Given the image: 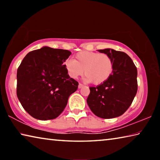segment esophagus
Instances as JSON below:
<instances>
[{
    "mask_svg": "<svg viewBox=\"0 0 160 160\" xmlns=\"http://www.w3.org/2000/svg\"><path fill=\"white\" fill-rule=\"evenodd\" d=\"M83 86H84L83 84H82V83H79V85H78V88H79V89L82 88Z\"/></svg>",
    "mask_w": 160,
    "mask_h": 160,
    "instance_id": "esophagus-1",
    "label": "esophagus"
}]
</instances>
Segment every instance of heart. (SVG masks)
<instances>
[{
  "mask_svg": "<svg viewBox=\"0 0 160 160\" xmlns=\"http://www.w3.org/2000/svg\"><path fill=\"white\" fill-rule=\"evenodd\" d=\"M63 65L71 78L76 79L84 72L85 80L96 85L107 81L113 70V61L109 55L93 51H81L75 55V60L68 58Z\"/></svg>",
  "mask_w": 160,
  "mask_h": 160,
  "instance_id": "obj_1",
  "label": "heart"
}]
</instances>
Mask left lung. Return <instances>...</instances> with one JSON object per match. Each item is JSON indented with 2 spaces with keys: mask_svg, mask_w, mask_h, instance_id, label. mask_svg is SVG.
I'll return each instance as SVG.
<instances>
[{
  "mask_svg": "<svg viewBox=\"0 0 160 160\" xmlns=\"http://www.w3.org/2000/svg\"><path fill=\"white\" fill-rule=\"evenodd\" d=\"M112 58L111 77L96 88H90L87 102L94 114L102 118L120 116L128 109L137 93L138 71L132 59L122 51L112 48L98 50Z\"/></svg>",
  "mask_w": 160,
  "mask_h": 160,
  "instance_id": "1",
  "label": "left lung"
}]
</instances>
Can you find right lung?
Instances as JSON below:
<instances>
[{
    "label": "right lung",
    "mask_w": 160,
    "mask_h": 160,
    "mask_svg": "<svg viewBox=\"0 0 160 160\" xmlns=\"http://www.w3.org/2000/svg\"><path fill=\"white\" fill-rule=\"evenodd\" d=\"M68 50L44 47L27 54L17 72V96L29 115L54 119L63 112L78 82L68 75L64 61Z\"/></svg>",
    "instance_id": "obj_1"
}]
</instances>
